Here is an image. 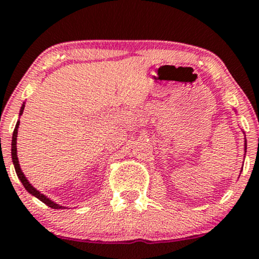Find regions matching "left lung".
Instances as JSON below:
<instances>
[{
	"instance_id": "obj_1",
	"label": "left lung",
	"mask_w": 259,
	"mask_h": 259,
	"mask_svg": "<svg viewBox=\"0 0 259 259\" xmlns=\"http://www.w3.org/2000/svg\"><path fill=\"white\" fill-rule=\"evenodd\" d=\"M246 148H247V143H246V138H245V145H244V151H245V154H246ZM242 171V170H241ZM241 171H240V174H241Z\"/></svg>"
}]
</instances>
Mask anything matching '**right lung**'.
<instances>
[{"instance_id": "add662e5", "label": "right lung", "mask_w": 259, "mask_h": 259, "mask_svg": "<svg viewBox=\"0 0 259 259\" xmlns=\"http://www.w3.org/2000/svg\"><path fill=\"white\" fill-rule=\"evenodd\" d=\"M24 108H25V102H23V105H21V108L19 111V117L21 116V114H23ZM19 123H20V120H18L17 125H15V129L13 132V136H12V152H11V153H12V160H13L14 169H15V172H17L18 177H19V180L21 181V183H23L25 189H26V191L29 192L31 195H33V197L39 199V200L42 202H45L47 206H49L52 208H57V210H58V208H59V210H62V208H67L66 206H62V205L57 204V202L53 201L52 199H49L48 197H47V195L42 194V193H40L39 191H37L35 187H33L29 182V180L25 177L23 170H21V167H20L19 159H18V154H17V138H18V129H19Z\"/></svg>"}]
</instances>
